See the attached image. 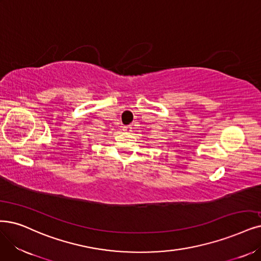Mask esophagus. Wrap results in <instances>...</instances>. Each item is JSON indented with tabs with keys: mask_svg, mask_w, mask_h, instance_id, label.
I'll return each instance as SVG.
<instances>
[{
	"mask_svg": "<svg viewBox=\"0 0 261 261\" xmlns=\"http://www.w3.org/2000/svg\"><path fill=\"white\" fill-rule=\"evenodd\" d=\"M131 127H130V125H123V127H122V130L124 131V132H130L131 131Z\"/></svg>",
	"mask_w": 261,
	"mask_h": 261,
	"instance_id": "1",
	"label": "esophagus"
}]
</instances>
